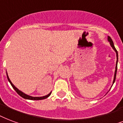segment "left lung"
Returning <instances> with one entry per match:
<instances>
[{"mask_svg":"<svg viewBox=\"0 0 123 123\" xmlns=\"http://www.w3.org/2000/svg\"><path fill=\"white\" fill-rule=\"evenodd\" d=\"M108 41L110 43V44L111 46V47L113 48L114 51H116V57H117V61H116V70H115V73H114V80H113V83H112V85H111V86H113V84L115 82V80H116V74H117V62H118V53L117 51V49H116V48L114 46V43H113V41L111 40V39L110 38V37L108 36Z\"/></svg>","mask_w":123,"mask_h":123,"instance_id":"left-lung-1","label":"left lung"}]
</instances>
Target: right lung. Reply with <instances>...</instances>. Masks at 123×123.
Returning a JSON list of instances; mask_svg holds the SVG:
<instances>
[{
    "instance_id": "1",
    "label": "right lung",
    "mask_w": 123,
    "mask_h": 123,
    "mask_svg": "<svg viewBox=\"0 0 123 123\" xmlns=\"http://www.w3.org/2000/svg\"><path fill=\"white\" fill-rule=\"evenodd\" d=\"M6 75H7V80H8V81L9 82V83L11 84L14 90L16 91V92L18 94L20 95V97H22V98H24V99H28V100H43V99H46V98H48V97H49V95H51V92L50 93H49L48 95H44V96H43V97H33V96H30V95H27V94H26V93H24V92H22V91L19 90H18V89L17 87H15V86H14V84L12 83V81H11V80H10V79H9V77H8V75H7V72H6Z\"/></svg>"
}]
</instances>
